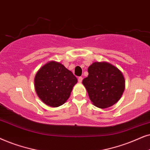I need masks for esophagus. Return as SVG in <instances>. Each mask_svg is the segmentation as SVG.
Wrapping results in <instances>:
<instances>
[{
	"label": "esophagus",
	"mask_w": 150,
	"mask_h": 150,
	"mask_svg": "<svg viewBox=\"0 0 150 150\" xmlns=\"http://www.w3.org/2000/svg\"><path fill=\"white\" fill-rule=\"evenodd\" d=\"M82 80H83L82 77H78V81H79V83H81V81H82Z\"/></svg>",
	"instance_id": "esophagus-1"
}]
</instances>
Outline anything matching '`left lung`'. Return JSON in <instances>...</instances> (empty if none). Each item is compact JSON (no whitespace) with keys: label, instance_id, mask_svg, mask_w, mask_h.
Listing matches in <instances>:
<instances>
[{"label":"left lung","instance_id":"obj_1","mask_svg":"<svg viewBox=\"0 0 150 150\" xmlns=\"http://www.w3.org/2000/svg\"><path fill=\"white\" fill-rule=\"evenodd\" d=\"M82 83L93 104L107 108L118 101L125 89V79L120 70L106 62H94Z\"/></svg>","mask_w":150,"mask_h":150}]
</instances>
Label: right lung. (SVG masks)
<instances>
[{
	"mask_svg": "<svg viewBox=\"0 0 150 150\" xmlns=\"http://www.w3.org/2000/svg\"><path fill=\"white\" fill-rule=\"evenodd\" d=\"M77 79L61 63L51 61L42 67L35 76V89L46 105L58 107L69 98Z\"/></svg>",
	"mask_w": 150,
	"mask_h": 150,
	"instance_id": "right-lung-1",
	"label": "right lung"
}]
</instances>
